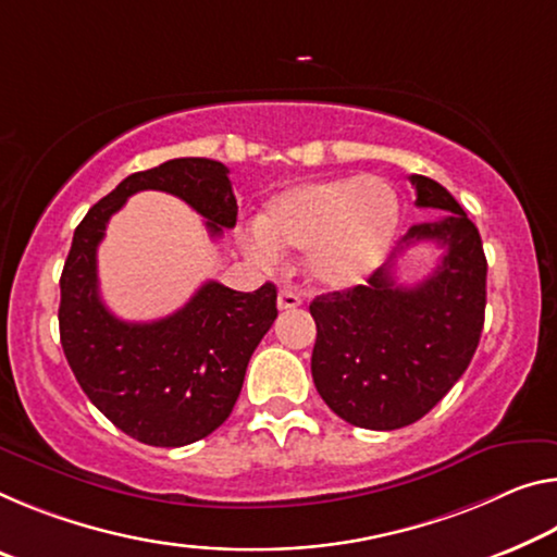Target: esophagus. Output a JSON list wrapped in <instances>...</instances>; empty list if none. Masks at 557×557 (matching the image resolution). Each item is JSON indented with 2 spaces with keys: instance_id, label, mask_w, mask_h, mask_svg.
<instances>
[{
  "instance_id": "obj_1",
  "label": "esophagus",
  "mask_w": 557,
  "mask_h": 557,
  "mask_svg": "<svg viewBox=\"0 0 557 557\" xmlns=\"http://www.w3.org/2000/svg\"><path fill=\"white\" fill-rule=\"evenodd\" d=\"M302 305V299H299L297 293H293V289H280L277 295V307L282 312L285 310H295V307Z\"/></svg>"
}]
</instances>
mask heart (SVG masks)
Here are the masks:
<instances>
[{"mask_svg": "<svg viewBox=\"0 0 557 557\" xmlns=\"http://www.w3.org/2000/svg\"><path fill=\"white\" fill-rule=\"evenodd\" d=\"M399 227V196L379 175L295 185L272 198L247 250L258 262L305 252L314 285L344 289L382 264Z\"/></svg>", "mask_w": 557, "mask_h": 557, "instance_id": "1", "label": "heart"}]
</instances>
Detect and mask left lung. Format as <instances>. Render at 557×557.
Returning a JSON list of instances; mask_svg holds the SVG:
<instances>
[{
    "mask_svg": "<svg viewBox=\"0 0 557 557\" xmlns=\"http://www.w3.org/2000/svg\"><path fill=\"white\" fill-rule=\"evenodd\" d=\"M419 208L446 210L411 225L401 247L429 240L444 258L419 285L394 280V258L367 285L312 299V379L351 426L394 431L419 421L469 369L485 312V255L469 215L444 185L411 175Z\"/></svg>",
    "mask_w": 557,
    "mask_h": 557,
    "instance_id": "1",
    "label": "left lung"
}]
</instances>
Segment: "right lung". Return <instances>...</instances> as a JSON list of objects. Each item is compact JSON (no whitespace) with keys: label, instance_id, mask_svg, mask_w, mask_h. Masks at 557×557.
Instances as JSON below:
<instances>
[{"label":"right lung","instance_id":"obj_1","mask_svg":"<svg viewBox=\"0 0 557 557\" xmlns=\"http://www.w3.org/2000/svg\"><path fill=\"white\" fill-rule=\"evenodd\" d=\"M227 173L210 158H173L128 175L78 223L61 272L59 334L69 367L96 409L140 444H193L231 417L247 361L277 317V289L264 282L237 293L210 280L163 320L123 322L99 295L96 247L138 190L188 202L220 237L237 220Z\"/></svg>","mask_w":557,"mask_h":557}]
</instances>
